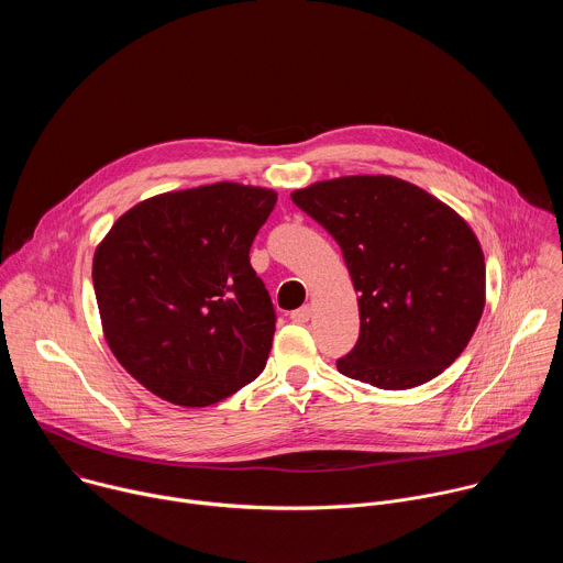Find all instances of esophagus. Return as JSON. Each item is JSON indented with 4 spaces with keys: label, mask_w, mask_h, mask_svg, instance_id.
Returning a JSON list of instances; mask_svg holds the SVG:
<instances>
[{
    "label": "esophagus",
    "mask_w": 563,
    "mask_h": 563,
    "mask_svg": "<svg viewBox=\"0 0 563 563\" xmlns=\"http://www.w3.org/2000/svg\"><path fill=\"white\" fill-rule=\"evenodd\" d=\"M289 318L294 320V323H307V320L311 318V307H309V305H302L300 309H294Z\"/></svg>",
    "instance_id": "obj_1"
}]
</instances>
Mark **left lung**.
Masks as SVG:
<instances>
[{"mask_svg": "<svg viewBox=\"0 0 563 563\" xmlns=\"http://www.w3.org/2000/svg\"><path fill=\"white\" fill-rule=\"evenodd\" d=\"M339 243L358 291L361 334L341 374L410 389L450 367L486 305V261L470 224L394 176H345L291 194Z\"/></svg>", "mask_w": 563, "mask_h": 563, "instance_id": "obj_1", "label": "left lung"}]
</instances>
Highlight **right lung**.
Returning <instances> with one entry per match:
<instances>
[{
	"instance_id": "right-lung-1",
	"label": "right lung",
	"mask_w": 563,
	"mask_h": 563,
	"mask_svg": "<svg viewBox=\"0 0 563 563\" xmlns=\"http://www.w3.org/2000/svg\"><path fill=\"white\" fill-rule=\"evenodd\" d=\"M276 200L238 183L169 191L102 238L93 287L104 339L155 396L207 408L265 369L276 313L250 250Z\"/></svg>"
}]
</instances>
